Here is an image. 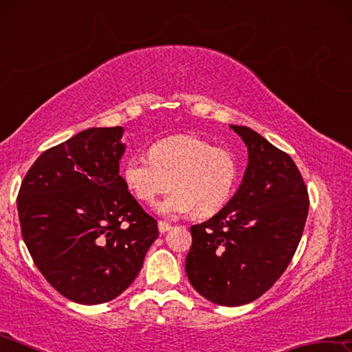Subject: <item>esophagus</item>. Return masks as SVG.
I'll use <instances>...</instances> for the list:
<instances>
[{"label": "esophagus", "instance_id": "obj_1", "mask_svg": "<svg viewBox=\"0 0 352 352\" xmlns=\"http://www.w3.org/2000/svg\"><path fill=\"white\" fill-rule=\"evenodd\" d=\"M172 228V225L170 223H168V222H163V220H160L158 222V230H160V233H168V231Z\"/></svg>", "mask_w": 352, "mask_h": 352}]
</instances>
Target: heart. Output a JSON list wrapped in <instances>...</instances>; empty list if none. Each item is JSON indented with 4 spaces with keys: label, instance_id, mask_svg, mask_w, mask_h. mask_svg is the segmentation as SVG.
<instances>
[{
    "label": "heart",
    "instance_id": "1",
    "mask_svg": "<svg viewBox=\"0 0 352 352\" xmlns=\"http://www.w3.org/2000/svg\"><path fill=\"white\" fill-rule=\"evenodd\" d=\"M121 175L130 192L144 204H152L163 194L170 180L172 190L158 204L164 216L194 211L197 217H211L233 195L239 162L228 148L216 147L199 136L178 135L155 142L148 155H130Z\"/></svg>",
    "mask_w": 352,
    "mask_h": 352
}]
</instances>
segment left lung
Masks as SVG:
<instances>
[{
    "mask_svg": "<svg viewBox=\"0 0 352 352\" xmlns=\"http://www.w3.org/2000/svg\"><path fill=\"white\" fill-rule=\"evenodd\" d=\"M230 127L248 148L245 175L222 211L190 226L186 275L206 300L233 307L258 300L287 269L305 231L309 194L287 153L252 129Z\"/></svg>",
    "mask_w": 352,
    "mask_h": 352,
    "instance_id": "left-lung-1",
    "label": "left lung"
}]
</instances>
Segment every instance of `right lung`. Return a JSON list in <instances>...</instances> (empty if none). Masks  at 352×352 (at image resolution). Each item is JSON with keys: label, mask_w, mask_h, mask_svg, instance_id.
I'll return each mask as SVG.
<instances>
[{"label": "right lung", "mask_w": 352, "mask_h": 352, "mask_svg": "<svg viewBox=\"0 0 352 352\" xmlns=\"http://www.w3.org/2000/svg\"><path fill=\"white\" fill-rule=\"evenodd\" d=\"M122 127L87 129L47 148L21 182V234L41 275L68 300L100 305L135 281L157 220L119 175Z\"/></svg>", "instance_id": "1"}]
</instances>
